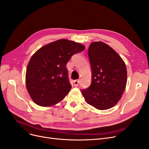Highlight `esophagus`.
Wrapping results in <instances>:
<instances>
[{
  "mask_svg": "<svg viewBox=\"0 0 149 149\" xmlns=\"http://www.w3.org/2000/svg\"><path fill=\"white\" fill-rule=\"evenodd\" d=\"M79 85V80H74V87H78Z\"/></svg>",
  "mask_w": 149,
  "mask_h": 149,
  "instance_id": "34e87169",
  "label": "esophagus"
}]
</instances>
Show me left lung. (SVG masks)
Returning <instances> with one entry per match:
<instances>
[{"label":"left lung","instance_id":"8db88e82","mask_svg":"<svg viewBox=\"0 0 149 149\" xmlns=\"http://www.w3.org/2000/svg\"><path fill=\"white\" fill-rule=\"evenodd\" d=\"M92 83L82 94L87 103L97 109L114 106L122 97L127 79V67L122 58L111 47L97 41L88 47Z\"/></svg>","mask_w":149,"mask_h":149}]
</instances>
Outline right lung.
<instances>
[{
  "label": "right lung",
  "instance_id": "right-lung-1",
  "mask_svg": "<svg viewBox=\"0 0 149 149\" xmlns=\"http://www.w3.org/2000/svg\"><path fill=\"white\" fill-rule=\"evenodd\" d=\"M80 43L61 39L39 49L28 63L26 84L34 103L50 106L60 102L71 88L66 65L73 55L84 51Z\"/></svg>",
  "mask_w": 149,
  "mask_h": 149
}]
</instances>
